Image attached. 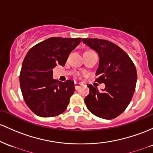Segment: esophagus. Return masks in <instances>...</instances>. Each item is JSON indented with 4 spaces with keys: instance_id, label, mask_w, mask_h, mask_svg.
Listing matches in <instances>:
<instances>
[{
    "instance_id": "34e87169",
    "label": "esophagus",
    "mask_w": 153,
    "mask_h": 153,
    "mask_svg": "<svg viewBox=\"0 0 153 153\" xmlns=\"http://www.w3.org/2000/svg\"><path fill=\"white\" fill-rule=\"evenodd\" d=\"M74 84H75V88L76 90L78 89V88H79L80 87L83 85L81 83H78V82H75V83H74Z\"/></svg>"
}]
</instances>
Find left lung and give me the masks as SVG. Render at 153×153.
Returning <instances> with one entry per match:
<instances>
[{
	"label": "left lung",
	"mask_w": 153,
	"mask_h": 153,
	"mask_svg": "<svg viewBox=\"0 0 153 153\" xmlns=\"http://www.w3.org/2000/svg\"><path fill=\"white\" fill-rule=\"evenodd\" d=\"M82 41L98 53L96 81L105 84L102 91L93 85H87L90 92L84 99L85 105L96 116L111 120L120 115L131 101L137 69L128 55L115 43L98 38H83Z\"/></svg>",
	"instance_id": "8db88e82"
}]
</instances>
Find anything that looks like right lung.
Here are the masks:
<instances>
[{
	"label": "right lung",
	"instance_id": "right-lung-1",
	"mask_svg": "<svg viewBox=\"0 0 153 153\" xmlns=\"http://www.w3.org/2000/svg\"><path fill=\"white\" fill-rule=\"evenodd\" d=\"M80 41V38L53 37L32 47L26 54L19 75L20 88L25 103L36 115L54 117L67 109L75 91L74 82L53 79V68L65 66Z\"/></svg>",
	"mask_w": 153,
	"mask_h": 153
}]
</instances>
